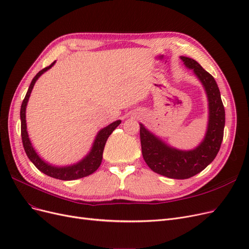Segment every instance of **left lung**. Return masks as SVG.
<instances>
[{"instance_id": "8db88e82", "label": "left lung", "mask_w": 249, "mask_h": 249, "mask_svg": "<svg viewBox=\"0 0 249 249\" xmlns=\"http://www.w3.org/2000/svg\"><path fill=\"white\" fill-rule=\"evenodd\" d=\"M181 59L188 68L193 69L208 98L210 116L203 141L193 150H178L166 145L140 124L142 155L145 162L154 173L178 180L199 174L213 162L221 148L225 127V108L215 79L194 59L184 56H181Z\"/></svg>"}]
</instances>
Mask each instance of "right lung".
Masks as SVG:
<instances>
[{
    "label": "right lung",
    "instance_id": "right-lung-1",
    "mask_svg": "<svg viewBox=\"0 0 249 249\" xmlns=\"http://www.w3.org/2000/svg\"><path fill=\"white\" fill-rule=\"evenodd\" d=\"M55 61L44 69H42L41 71H38L36 75L33 78V81L31 83V86H29L27 93L23 99L22 104H21V109H20V119H21V139H22V144L24 147L25 153L27 157L29 158L37 170L44 173L45 175L52 177L55 178H58V180H63V181H71V180H76V178H81L84 177H87L89 175L93 174L98 170V167L100 166L102 162V157H103V150L105 147V143L107 141L108 137L111 135V133L115 130V128L121 124L122 121H116L106 127L102 128V130L98 133L95 142L93 144V147L91 149L90 153H89L84 159H82L81 161L69 165V166H53L51 164H49L45 162L43 159L37 155V153L35 151V149L29 141L28 134L26 131V121H25V110H26V105L28 102L29 96H31V93L33 91V88L36 82V79L41 76L45 71H47L48 69L51 68L54 65Z\"/></svg>",
    "mask_w": 249,
    "mask_h": 249
}]
</instances>
